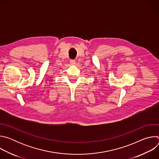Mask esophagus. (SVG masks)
<instances>
[{
  "label": "esophagus",
  "mask_w": 159,
  "mask_h": 159,
  "mask_svg": "<svg viewBox=\"0 0 159 159\" xmlns=\"http://www.w3.org/2000/svg\"><path fill=\"white\" fill-rule=\"evenodd\" d=\"M75 60H70V63L71 64V65H75Z\"/></svg>",
  "instance_id": "1"
}]
</instances>
